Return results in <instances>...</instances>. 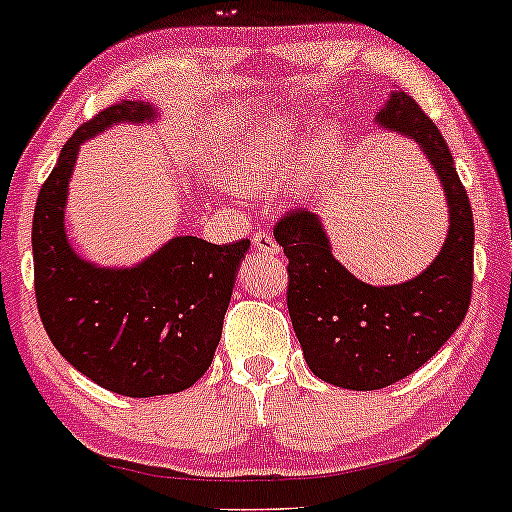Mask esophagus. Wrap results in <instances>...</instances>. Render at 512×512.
I'll use <instances>...</instances> for the list:
<instances>
[{
    "label": "esophagus",
    "mask_w": 512,
    "mask_h": 512,
    "mask_svg": "<svg viewBox=\"0 0 512 512\" xmlns=\"http://www.w3.org/2000/svg\"><path fill=\"white\" fill-rule=\"evenodd\" d=\"M252 245H255L257 250L267 252V255H279V245H276V240L269 236V233H255L252 236Z\"/></svg>",
    "instance_id": "obj_1"
}]
</instances>
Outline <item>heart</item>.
Returning a JSON list of instances; mask_svg holds the SVG:
<instances>
[{"label":"heart","mask_w":512,"mask_h":512,"mask_svg":"<svg viewBox=\"0 0 512 512\" xmlns=\"http://www.w3.org/2000/svg\"><path fill=\"white\" fill-rule=\"evenodd\" d=\"M298 139L301 134L289 122H269L257 127L252 142L231 158L226 180L240 190H267L291 175L298 163Z\"/></svg>","instance_id":"1"}]
</instances>
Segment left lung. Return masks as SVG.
<instances>
[{"mask_svg":"<svg viewBox=\"0 0 512 512\" xmlns=\"http://www.w3.org/2000/svg\"><path fill=\"white\" fill-rule=\"evenodd\" d=\"M375 122L414 139L443 185L450 228L436 260L404 284L370 286L334 260L313 211H289L274 226L289 257L286 305L305 363L346 390H380L424 366L462 325L472 301V207L443 134L404 91L390 93Z\"/></svg>","mask_w":512,"mask_h":512,"instance_id":"obj_1","label":"left lung"}]
</instances>
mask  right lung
Returning a JSON list of instances; mask_svg holds the SVG:
<instances>
[{"label":"right lung","instance_id":"right-lung-1","mask_svg":"<svg viewBox=\"0 0 512 512\" xmlns=\"http://www.w3.org/2000/svg\"><path fill=\"white\" fill-rule=\"evenodd\" d=\"M142 101L110 105L64 144L33 214L35 301L45 332L72 366L125 397L173 395L211 366L223 315L250 240L214 245L175 236L134 267H98L76 255L64 231L79 146L117 122H154Z\"/></svg>","mask_w":512,"mask_h":512}]
</instances>
